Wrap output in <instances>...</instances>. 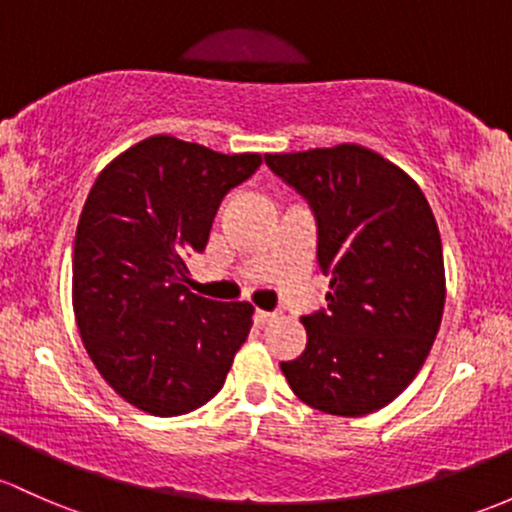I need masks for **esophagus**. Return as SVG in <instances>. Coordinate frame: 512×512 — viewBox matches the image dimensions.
Wrapping results in <instances>:
<instances>
[{
  "instance_id": "obj_1",
  "label": "esophagus",
  "mask_w": 512,
  "mask_h": 512,
  "mask_svg": "<svg viewBox=\"0 0 512 512\" xmlns=\"http://www.w3.org/2000/svg\"><path fill=\"white\" fill-rule=\"evenodd\" d=\"M274 319H277V314H274V311H262V309L255 311V324L257 326L270 324V321H274Z\"/></svg>"
}]
</instances>
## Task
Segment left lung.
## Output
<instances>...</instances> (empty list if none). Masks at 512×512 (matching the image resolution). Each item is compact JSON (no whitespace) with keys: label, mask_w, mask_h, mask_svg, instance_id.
I'll use <instances>...</instances> for the list:
<instances>
[{"label":"left lung","mask_w":512,"mask_h":512,"mask_svg":"<svg viewBox=\"0 0 512 512\" xmlns=\"http://www.w3.org/2000/svg\"><path fill=\"white\" fill-rule=\"evenodd\" d=\"M316 218L328 309L304 316L306 348L282 363L301 402L338 417L390 405L427 360L444 314L441 238L432 208L400 166L338 144L265 154Z\"/></svg>","instance_id":"left-lung-1"}]
</instances>
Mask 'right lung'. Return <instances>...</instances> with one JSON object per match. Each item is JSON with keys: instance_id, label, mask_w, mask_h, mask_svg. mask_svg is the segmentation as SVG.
<instances>
[{"instance_id": "right-lung-1", "label": "right lung", "mask_w": 512, "mask_h": 512, "mask_svg": "<svg viewBox=\"0 0 512 512\" xmlns=\"http://www.w3.org/2000/svg\"><path fill=\"white\" fill-rule=\"evenodd\" d=\"M157 134L102 169L73 245V311L90 360L129 405L176 417L220 392L252 326L247 301L188 292L220 201L260 169Z\"/></svg>"}]
</instances>
